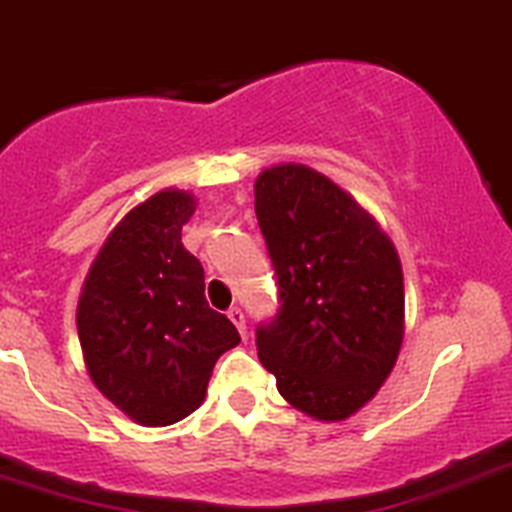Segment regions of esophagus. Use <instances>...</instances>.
<instances>
[{
    "instance_id": "obj_1",
    "label": "esophagus",
    "mask_w": 512,
    "mask_h": 512,
    "mask_svg": "<svg viewBox=\"0 0 512 512\" xmlns=\"http://www.w3.org/2000/svg\"><path fill=\"white\" fill-rule=\"evenodd\" d=\"M229 321L237 326V331L242 333V336H247V321H245V313H242V308H237V305H232V308L227 310Z\"/></svg>"
}]
</instances>
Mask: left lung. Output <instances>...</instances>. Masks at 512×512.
I'll return each instance as SVG.
<instances>
[{"label": "left lung", "instance_id": "1", "mask_svg": "<svg viewBox=\"0 0 512 512\" xmlns=\"http://www.w3.org/2000/svg\"><path fill=\"white\" fill-rule=\"evenodd\" d=\"M255 214L280 305L257 326V356L293 407L326 422L351 417L399 356V255L346 191L308 166L262 171Z\"/></svg>", "mask_w": 512, "mask_h": 512}]
</instances>
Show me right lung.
<instances>
[{
	"mask_svg": "<svg viewBox=\"0 0 512 512\" xmlns=\"http://www.w3.org/2000/svg\"><path fill=\"white\" fill-rule=\"evenodd\" d=\"M194 214L184 191H159L121 219L95 257L78 305L90 379L128 417L166 427L202 404L224 351L240 343L204 298V267L181 245Z\"/></svg>",
	"mask_w": 512,
	"mask_h": 512,
	"instance_id": "obj_1",
	"label": "right lung"
}]
</instances>
